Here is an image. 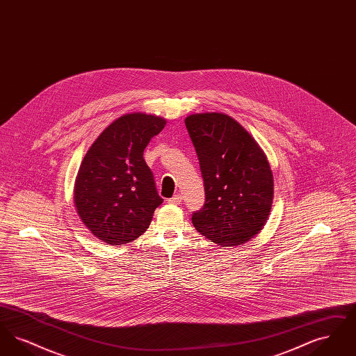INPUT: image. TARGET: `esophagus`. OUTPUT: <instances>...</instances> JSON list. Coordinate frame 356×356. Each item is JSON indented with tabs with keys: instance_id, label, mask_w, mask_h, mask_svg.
Returning <instances> with one entry per match:
<instances>
[{
	"instance_id": "34e87169",
	"label": "esophagus",
	"mask_w": 356,
	"mask_h": 356,
	"mask_svg": "<svg viewBox=\"0 0 356 356\" xmlns=\"http://www.w3.org/2000/svg\"><path fill=\"white\" fill-rule=\"evenodd\" d=\"M181 200H183V196L180 195V193H177V195H175L173 197H170V204H175V205H179V204H181Z\"/></svg>"
}]
</instances>
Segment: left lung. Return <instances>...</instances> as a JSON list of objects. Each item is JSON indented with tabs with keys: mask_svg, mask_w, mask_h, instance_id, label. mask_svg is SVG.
<instances>
[{
	"mask_svg": "<svg viewBox=\"0 0 356 356\" xmlns=\"http://www.w3.org/2000/svg\"><path fill=\"white\" fill-rule=\"evenodd\" d=\"M186 127L205 191L203 208L192 213L193 227L219 245H240L268 220L273 199L268 160L254 137L227 115H191Z\"/></svg>",
	"mask_w": 356,
	"mask_h": 356,
	"instance_id": "8db88e82",
	"label": "left lung"
}]
</instances>
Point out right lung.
<instances>
[{"label":"right lung","instance_id":"obj_1","mask_svg":"<svg viewBox=\"0 0 356 356\" xmlns=\"http://www.w3.org/2000/svg\"><path fill=\"white\" fill-rule=\"evenodd\" d=\"M165 120L129 113L115 120L96 138L76 177L74 205L88 229L102 241L131 243L149 227L163 203L143 154Z\"/></svg>","mask_w":356,"mask_h":356}]
</instances>
